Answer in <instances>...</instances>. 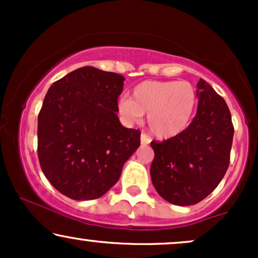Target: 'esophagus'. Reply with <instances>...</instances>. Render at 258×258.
Returning <instances> with one entry per match:
<instances>
[{"label": "esophagus", "instance_id": "1", "mask_svg": "<svg viewBox=\"0 0 258 258\" xmlns=\"http://www.w3.org/2000/svg\"><path fill=\"white\" fill-rule=\"evenodd\" d=\"M150 141H152V139H150L149 136L146 135V133H142V135H141V143L142 144L147 146V144L150 143Z\"/></svg>", "mask_w": 258, "mask_h": 258}]
</instances>
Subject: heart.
<instances>
[{"instance_id": "obj_1", "label": "heart", "mask_w": 258, "mask_h": 258, "mask_svg": "<svg viewBox=\"0 0 258 258\" xmlns=\"http://www.w3.org/2000/svg\"><path fill=\"white\" fill-rule=\"evenodd\" d=\"M198 106L195 88L185 81H144L133 88L132 98L119 100V112L137 123L148 114V126L160 138H172L185 131Z\"/></svg>"}]
</instances>
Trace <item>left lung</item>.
Returning a JSON list of instances; mask_svg holds the SVG:
<instances>
[{
    "mask_svg": "<svg viewBox=\"0 0 258 258\" xmlns=\"http://www.w3.org/2000/svg\"><path fill=\"white\" fill-rule=\"evenodd\" d=\"M197 115L176 137L150 143L152 182L160 197L178 206L200 203L215 190L229 166L234 127L227 103L200 79Z\"/></svg>",
    "mask_w": 258,
    "mask_h": 258,
    "instance_id": "8db88e82",
    "label": "left lung"
}]
</instances>
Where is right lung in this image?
<instances>
[{
	"label": "right lung",
	"instance_id": "obj_1",
	"mask_svg": "<svg viewBox=\"0 0 258 258\" xmlns=\"http://www.w3.org/2000/svg\"><path fill=\"white\" fill-rule=\"evenodd\" d=\"M125 78L93 67L55 81L38 114L37 152L46 178L74 200L98 199L121 176L141 132L117 116Z\"/></svg>",
	"mask_w": 258,
	"mask_h": 258
}]
</instances>
